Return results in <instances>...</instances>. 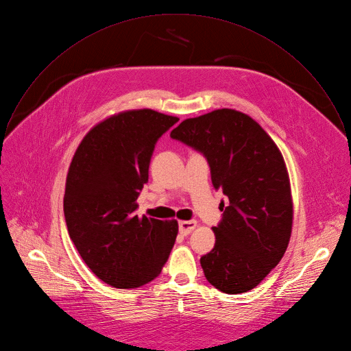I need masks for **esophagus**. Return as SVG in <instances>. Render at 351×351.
Segmentation results:
<instances>
[{"mask_svg":"<svg viewBox=\"0 0 351 351\" xmlns=\"http://www.w3.org/2000/svg\"><path fill=\"white\" fill-rule=\"evenodd\" d=\"M178 228H180V233L186 236L196 228V221H180Z\"/></svg>","mask_w":351,"mask_h":351,"instance_id":"1","label":"esophagus"}]
</instances>
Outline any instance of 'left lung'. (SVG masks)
Segmentation results:
<instances>
[{
	"mask_svg": "<svg viewBox=\"0 0 351 351\" xmlns=\"http://www.w3.org/2000/svg\"><path fill=\"white\" fill-rule=\"evenodd\" d=\"M170 137L200 152L229 206L214 248L200 258L207 281L225 293L255 288L281 261L291 237L292 197L281 152L248 115L222 108L182 121Z\"/></svg>",
	"mask_w": 351,
	"mask_h": 351,
	"instance_id": "8db88e82",
	"label": "left lung"
}]
</instances>
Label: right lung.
<instances>
[{
    "label": "right lung",
    "mask_w": 351,
    "mask_h": 351,
    "mask_svg": "<svg viewBox=\"0 0 351 351\" xmlns=\"http://www.w3.org/2000/svg\"><path fill=\"white\" fill-rule=\"evenodd\" d=\"M178 118L133 110L96 125L69 169L64 217L90 270L115 288L156 278L174 245L178 223L136 215L156 141Z\"/></svg>",
    "instance_id": "obj_1"
}]
</instances>
